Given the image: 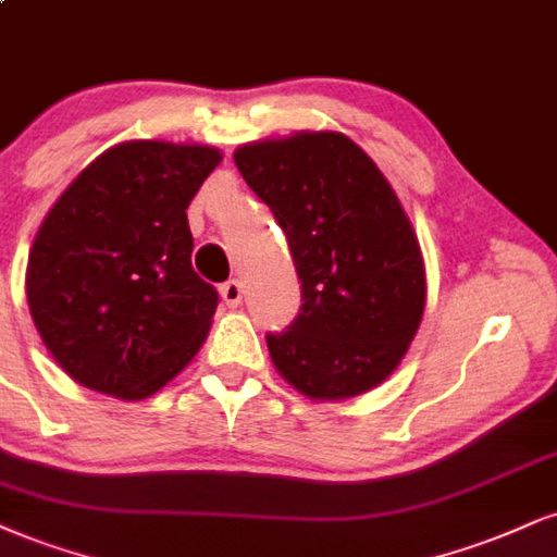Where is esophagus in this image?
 <instances>
[{"label":"esophagus","mask_w":557,"mask_h":557,"mask_svg":"<svg viewBox=\"0 0 557 557\" xmlns=\"http://www.w3.org/2000/svg\"><path fill=\"white\" fill-rule=\"evenodd\" d=\"M220 296H223L225 306L236 308L240 306V300H244V285H240L238 280H227V283L220 287Z\"/></svg>","instance_id":"34e87169"}]
</instances>
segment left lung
<instances>
[{
    "instance_id": "1",
    "label": "left lung",
    "mask_w": 557,
    "mask_h": 557,
    "mask_svg": "<svg viewBox=\"0 0 557 557\" xmlns=\"http://www.w3.org/2000/svg\"><path fill=\"white\" fill-rule=\"evenodd\" d=\"M233 158L285 231L304 287L290 330L267 334L280 376L313 401L384 384L410 350L428 296L423 251L397 191L343 132L257 139Z\"/></svg>"
}]
</instances>
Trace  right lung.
Wrapping results in <instances>:
<instances>
[{"mask_svg":"<svg viewBox=\"0 0 557 557\" xmlns=\"http://www.w3.org/2000/svg\"><path fill=\"white\" fill-rule=\"evenodd\" d=\"M220 160L202 143H119L44 218L25 298L46 350L79 386L147 399L205 345L218 293L191 270L186 207Z\"/></svg>","mask_w":557,"mask_h":557,"instance_id":"add662e5","label":"right lung"}]
</instances>
